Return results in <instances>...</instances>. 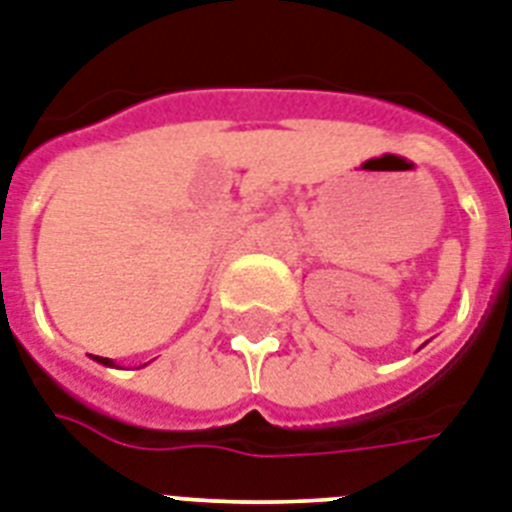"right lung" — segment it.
<instances>
[{
  "instance_id": "1",
  "label": "right lung",
  "mask_w": 512,
  "mask_h": 512,
  "mask_svg": "<svg viewBox=\"0 0 512 512\" xmlns=\"http://www.w3.org/2000/svg\"><path fill=\"white\" fill-rule=\"evenodd\" d=\"M97 363H102V365H110V368H112V365H115V363H112V360H110V357H97Z\"/></svg>"
}]
</instances>
